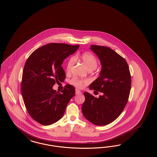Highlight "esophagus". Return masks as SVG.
<instances>
[{
	"instance_id": "obj_1",
	"label": "esophagus",
	"mask_w": 157,
	"mask_h": 157,
	"mask_svg": "<svg viewBox=\"0 0 157 157\" xmlns=\"http://www.w3.org/2000/svg\"><path fill=\"white\" fill-rule=\"evenodd\" d=\"M81 91L79 90H78V89H76L75 90V94H76V95H78V94H81Z\"/></svg>"
}]
</instances>
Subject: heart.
Masks as SVG:
<instances>
[{
    "instance_id": "heart-1",
    "label": "heart",
    "mask_w": 157,
    "mask_h": 157,
    "mask_svg": "<svg viewBox=\"0 0 157 157\" xmlns=\"http://www.w3.org/2000/svg\"><path fill=\"white\" fill-rule=\"evenodd\" d=\"M81 59L85 64L89 70H94L97 68L98 65V60L95 57V56L93 54L89 52L83 53L81 55ZM75 62V57L74 56H72L69 59L67 63L66 70L67 71H69L71 70ZM89 81L88 79H80L77 77L72 78L70 81V83L72 85L75 86L78 89L83 88L86 85H87L89 83Z\"/></svg>"
}]
</instances>
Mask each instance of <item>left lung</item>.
Wrapping results in <instances>:
<instances>
[{
	"label": "left lung",
	"instance_id": "1",
	"mask_svg": "<svg viewBox=\"0 0 157 157\" xmlns=\"http://www.w3.org/2000/svg\"><path fill=\"white\" fill-rule=\"evenodd\" d=\"M90 49L99 58L102 68L89 89L103 94L97 98L84 92L82 111L91 123L102 126L113 122L123 112L128 100L131 78L126 60L113 49L95 45Z\"/></svg>",
	"mask_w": 157,
	"mask_h": 157
}]
</instances>
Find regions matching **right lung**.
I'll use <instances>...</instances> for the list:
<instances>
[{
  "mask_svg": "<svg viewBox=\"0 0 157 157\" xmlns=\"http://www.w3.org/2000/svg\"><path fill=\"white\" fill-rule=\"evenodd\" d=\"M79 45L50 43L32 53L24 66L21 92L25 107L33 119L49 125L62 118L75 93V87L67 85L61 93L53 86L66 78L63 60L76 52Z\"/></svg>",
  "mask_w": 157,
  "mask_h": 157,
  "instance_id": "add662e5",
  "label": "right lung"
}]
</instances>
